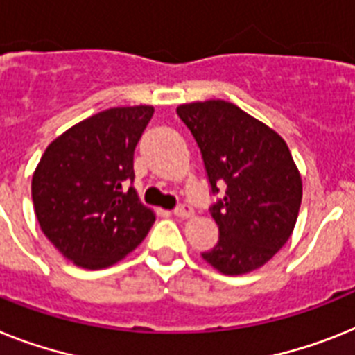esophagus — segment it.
Returning a JSON list of instances; mask_svg holds the SVG:
<instances>
[{"label":"esophagus","instance_id":"obj_1","mask_svg":"<svg viewBox=\"0 0 355 355\" xmlns=\"http://www.w3.org/2000/svg\"><path fill=\"white\" fill-rule=\"evenodd\" d=\"M173 213H175V216H178V218H191L193 216V209L189 205H178Z\"/></svg>","mask_w":355,"mask_h":355}]
</instances>
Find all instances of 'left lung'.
Masks as SVG:
<instances>
[{
	"label": "left lung",
	"mask_w": 355,
	"mask_h": 355,
	"mask_svg": "<svg viewBox=\"0 0 355 355\" xmlns=\"http://www.w3.org/2000/svg\"><path fill=\"white\" fill-rule=\"evenodd\" d=\"M177 113L200 148L211 191L225 186L211 207L220 240L202 258L227 276L260 269L293 234L302 205L287 142L227 101L180 104Z\"/></svg>",
	"instance_id": "8db88e82"
}]
</instances>
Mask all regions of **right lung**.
<instances>
[{"label": "right lung", "instance_id": "obj_1", "mask_svg": "<svg viewBox=\"0 0 355 355\" xmlns=\"http://www.w3.org/2000/svg\"><path fill=\"white\" fill-rule=\"evenodd\" d=\"M153 106L95 113L53 139L32 175V202L41 231L83 269L117 263L155 222L132 187L133 153Z\"/></svg>", "mask_w": 355, "mask_h": 355}]
</instances>
